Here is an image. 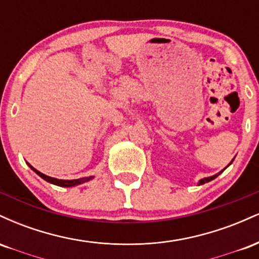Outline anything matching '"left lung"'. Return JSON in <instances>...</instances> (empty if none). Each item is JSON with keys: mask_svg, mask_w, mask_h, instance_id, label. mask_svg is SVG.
<instances>
[{"mask_svg": "<svg viewBox=\"0 0 259 259\" xmlns=\"http://www.w3.org/2000/svg\"><path fill=\"white\" fill-rule=\"evenodd\" d=\"M234 160V159H233ZM233 160H231V162L230 163H229V164L227 165V167H229V165H230L231 164V163H233ZM227 167H225V168H227ZM224 168V169H225ZM224 169H223V170L222 171H224ZM222 171H219V173L218 174H214V175H212V177H207V178H203V179H201L200 181H198V183H197V185H202V184H206V183H208V181H210V180H213V179H215V178L217 177H218V175L219 174H221L222 173Z\"/></svg>", "mask_w": 259, "mask_h": 259, "instance_id": "1", "label": "left lung"}]
</instances>
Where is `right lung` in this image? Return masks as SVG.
Returning <instances> with one entry per match:
<instances>
[{
  "mask_svg": "<svg viewBox=\"0 0 259 259\" xmlns=\"http://www.w3.org/2000/svg\"><path fill=\"white\" fill-rule=\"evenodd\" d=\"M28 165L38 175V177L42 178V179L46 180L47 183L53 184V185H57V186H62V187H72V186L80 185V184H84V183H86V181L92 180L95 178V177H86V178H80V179H74V180H61V179H56V178H51V177H49V175L42 174L41 171L36 170V169L32 167V165L29 164V163H28Z\"/></svg>",
  "mask_w": 259,
  "mask_h": 259,
  "instance_id": "add662e5",
  "label": "right lung"
}]
</instances>
